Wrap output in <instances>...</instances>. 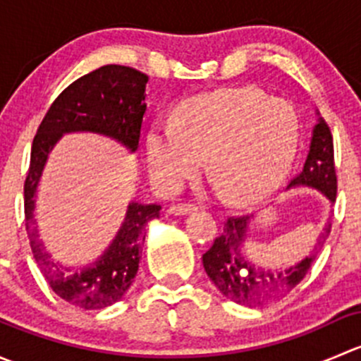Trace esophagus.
Wrapping results in <instances>:
<instances>
[{"instance_id": "1", "label": "esophagus", "mask_w": 361, "mask_h": 361, "mask_svg": "<svg viewBox=\"0 0 361 361\" xmlns=\"http://www.w3.org/2000/svg\"><path fill=\"white\" fill-rule=\"evenodd\" d=\"M195 209H197V206H195V204L178 202V204H173V206L169 207V213L174 214V216H181V214H188Z\"/></svg>"}]
</instances>
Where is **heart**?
I'll return each mask as SVG.
<instances>
[{
    "label": "heart",
    "instance_id": "heart-1",
    "mask_svg": "<svg viewBox=\"0 0 361 361\" xmlns=\"http://www.w3.org/2000/svg\"><path fill=\"white\" fill-rule=\"evenodd\" d=\"M300 120L285 101L253 87L201 94L157 122L147 134L152 180L176 192L202 167L228 199L253 202L283 183L297 155Z\"/></svg>",
    "mask_w": 361,
    "mask_h": 361
}]
</instances>
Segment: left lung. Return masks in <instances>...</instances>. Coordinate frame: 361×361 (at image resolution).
Returning a JSON list of instances; mask_svg holds the SVG:
<instances>
[{
  "instance_id": "obj_1",
  "label": "left lung",
  "mask_w": 361,
  "mask_h": 361,
  "mask_svg": "<svg viewBox=\"0 0 361 361\" xmlns=\"http://www.w3.org/2000/svg\"><path fill=\"white\" fill-rule=\"evenodd\" d=\"M290 187H311L322 192L329 201L336 202L337 176L334 164V137L329 123L318 118L311 137L307 159L300 173L290 181ZM250 216H231L225 220L221 234L214 239L213 246L202 255V265L211 281L221 293L235 304L262 305L265 302L278 300L293 290L314 262L318 248L292 267L260 269L251 264L243 255V243L248 234ZM332 224H326L318 239V246H323L330 234Z\"/></svg>"
}]
</instances>
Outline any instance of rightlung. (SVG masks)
<instances>
[{
  "label": "right lung",
  "mask_w": 361,
  "mask_h": 361,
  "mask_svg": "<svg viewBox=\"0 0 361 361\" xmlns=\"http://www.w3.org/2000/svg\"><path fill=\"white\" fill-rule=\"evenodd\" d=\"M148 76L120 64H108L75 80L57 96L32 140L31 162L24 183L25 231L32 255L50 288L63 300L83 309H103L115 304L137 274L145 227L159 218V204L130 202L126 220L108 250L80 272L54 262L38 241L35 228V195L47 157L54 145L68 133H96L116 140L127 150L140 147L141 126L147 111L145 90Z\"/></svg>",
  "instance_id": "obj_1"
}]
</instances>
